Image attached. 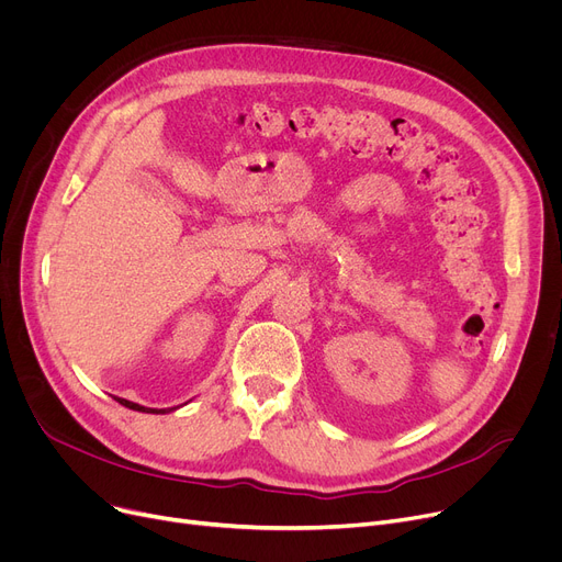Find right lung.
I'll return each instance as SVG.
<instances>
[{"instance_id":"right-lung-1","label":"right lung","mask_w":562,"mask_h":562,"mask_svg":"<svg viewBox=\"0 0 562 562\" xmlns=\"http://www.w3.org/2000/svg\"><path fill=\"white\" fill-rule=\"evenodd\" d=\"M115 401L121 403V405H125V407H130V409H136V412H147V415H166V412H172V409H175V407H168V409H155V407H145V405L132 403V401H127V398H117V396H115Z\"/></svg>"}]
</instances>
